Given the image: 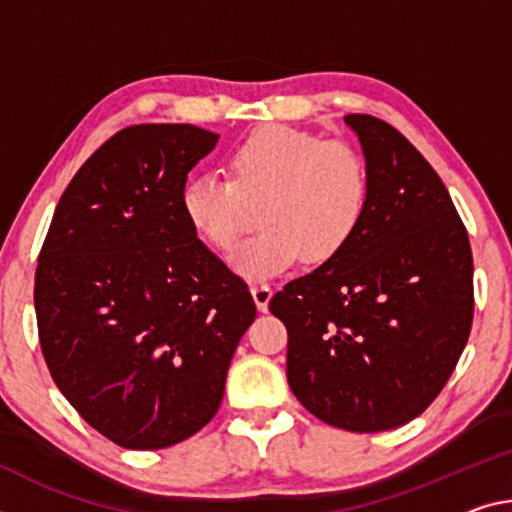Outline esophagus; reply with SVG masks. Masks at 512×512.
<instances>
[{
    "mask_svg": "<svg viewBox=\"0 0 512 512\" xmlns=\"http://www.w3.org/2000/svg\"><path fill=\"white\" fill-rule=\"evenodd\" d=\"M250 294H253L255 305H257L259 312L269 310V300L273 296V289L266 285V282H255V285L250 287Z\"/></svg>",
    "mask_w": 512,
    "mask_h": 512,
    "instance_id": "esophagus-1",
    "label": "esophagus"
}]
</instances>
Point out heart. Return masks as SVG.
<instances>
[{"instance_id":"1","label":"heart","mask_w":512,"mask_h":512,"mask_svg":"<svg viewBox=\"0 0 512 512\" xmlns=\"http://www.w3.org/2000/svg\"><path fill=\"white\" fill-rule=\"evenodd\" d=\"M371 202L367 159L353 145L323 141L287 125H266L230 152V177L205 173L186 182L182 214L218 253H232L253 207L257 237L232 257L246 278H273L300 257L335 259L362 227Z\"/></svg>"}]
</instances>
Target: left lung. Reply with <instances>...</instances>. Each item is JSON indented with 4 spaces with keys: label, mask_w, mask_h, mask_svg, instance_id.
<instances>
[{
    "label": "left lung",
    "mask_w": 512,
    "mask_h": 512,
    "mask_svg": "<svg viewBox=\"0 0 512 512\" xmlns=\"http://www.w3.org/2000/svg\"><path fill=\"white\" fill-rule=\"evenodd\" d=\"M371 173L353 241L271 298L287 380L314 417L378 433L419 417L456 369L474 319V259L440 175L385 120L351 113Z\"/></svg>",
    "instance_id": "1"
}]
</instances>
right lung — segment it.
<instances>
[{"instance_id":"add662e5","label":"right lung","mask_w":512,"mask_h":512,"mask_svg":"<svg viewBox=\"0 0 512 512\" xmlns=\"http://www.w3.org/2000/svg\"><path fill=\"white\" fill-rule=\"evenodd\" d=\"M216 143L196 125L120 129L72 177L40 248L47 369L125 449H166L207 426L255 321L246 282L182 214L186 175Z\"/></svg>"}]
</instances>
